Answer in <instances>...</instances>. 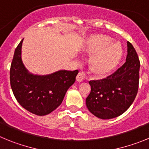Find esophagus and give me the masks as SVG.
<instances>
[{
	"label": "esophagus",
	"instance_id": "esophagus-1",
	"mask_svg": "<svg viewBox=\"0 0 149 149\" xmlns=\"http://www.w3.org/2000/svg\"><path fill=\"white\" fill-rule=\"evenodd\" d=\"M84 77H85V76H84V74L81 73V72H79V73L77 74V77H76V79H77V81L81 82V81H84Z\"/></svg>",
	"mask_w": 149,
	"mask_h": 149
}]
</instances>
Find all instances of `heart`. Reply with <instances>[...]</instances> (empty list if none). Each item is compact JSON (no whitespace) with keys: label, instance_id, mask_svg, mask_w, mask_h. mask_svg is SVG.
Returning a JSON list of instances; mask_svg holds the SVG:
<instances>
[{"label":"heart","instance_id":"heart-1","mask_svg":"<svg viewBox=\"0 0 149 149\" xmlns=\"http://www.w3.org/2000/svg\"><path fill=\"white\" fill-rule=\"evenodd\" d=\"M111 38L106 35H95L84 45V51L92 54L89 60L90 69L98 75H105L118 65L122 55L121 46L110 42Z\"/></svg>","mask_w":149,"mask_h":149}]
</instances>
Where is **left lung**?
Returning a JSON list of instances; mask_svg holds the SVG:
<instances>
[{
  "label": "left lung",
  "mask_w": 149,
  "mask_h": 149,
  "mask_svg": "<svg viewBox=\"0 0 149 149\" xmlns=\"http://www.w3.org/2000/svg\"><path fill=\"white\" fill-rule=\"evenodd\" d=\"M126 62L106 78L89 81L91 92L86 99L90 113L102 119H110L124 113L137 94L139 79V57L127 42Z\"/></svg>",
  "instance_id": "left-lung-1"
}]
</instances>
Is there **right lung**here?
Listing matches in <instances>:
<instances>
[{
  "label": "right lung",
  "instance_id": "1",
  "mask_svg": "<svg viewBox=\"0 0 149 149\" xmlns=\"http://www.w3.org/2000/svg\"><path fill=\"white\" fill-rule=\"evenodd\" d=\"M22 42L23 39L15 48L10 67L12 90L27 111L37 116L48 115L61 104L78 70H60L48 75L30 73L22 63Z\"/></svg>",
  "mask_w": 149,
  "mask_h": 149
}]
</instances>
